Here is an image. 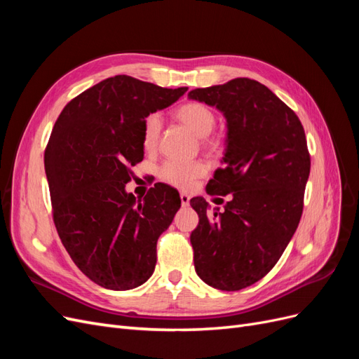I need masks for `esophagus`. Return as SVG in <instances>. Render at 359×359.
<instances>
[{"label": "esophagus", "mask_w": 359, "mask_h": 359, "mask_svg": "<svg viewBox=\"0 0 359 359\" xmlns=\"http://www.w3.org/2000/svg\"><path fill=\"white\" fill-rule=\"evenodd\" d=\"M180 199H181V205L182 206H189L190 205V196L187 193H181L180 194Z\"/></svg>", "instance_id": "obj_1"}]
</instances>
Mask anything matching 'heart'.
<instances>
[{"mask_svg":"<svg viewBox=\"0 0 359 359\" xmlns=\"http://www.w3.org/2000/svg\"><path fill=\"white\" fill-rule=\"evenodd\" d=\"M175 118L181 124L186 126L196 137H206L215 127V115L208 106L198 102H191L180 106L175 111ZM161 132V119L157 114L149 115L144 123V136L142 142L145 149H156ZM205 147L214 148L215 144L210 140H203ZM206 173V166L202 161L193 163H180V161H166L160 168L158 175L161 181H165L173 187L189 190L194 186L201 177Z\"/></svg>","mask_w":359,"mask_h":359,"instance_id":"obj_1","label":"heart"}]
</instances>
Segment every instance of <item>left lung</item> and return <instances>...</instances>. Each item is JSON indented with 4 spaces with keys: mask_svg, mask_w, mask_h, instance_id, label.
I'll use <instances>...</instances> for the list:
<instances>
[{
    "mask_svg": "<svg viewBox=\"0 0 359 359\" xmlns=\"http://www.w3.org/2000/svg\"><path fill=\"white\" fill-rule=\"evenodd\" d=\"M189 99L215 106L226 118L224 168L206 191L231 194L212 219L203 198L190 201L199 215L190 235L194 268L206 285L240 290L273 269L297 231L310 175L306 133L297 114L253 79L196 88Z\"/></svg>",
    "mask_w": 359,
    "mask_h": 359,
    "instance_id": "8db88e82",
    "label": "left lung"
}]
</instances>
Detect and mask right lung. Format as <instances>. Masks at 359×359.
<instances>
[{
    "label": "right lung",
    "mask_w": 359,
    "mask_h": 359,
    "mask_svg": "<svg viewBox=\"0 0 359 359\" xmlns=\"http://www.w3.org/2000/svg\"><path fill=\"white\" fill-rule=\"evenodd\" d=\"M118 74L69 102L45 151L53 223L82 273L111 290L135 289L153 276L157 240L181 206L157 182L136 199L130 168L144 158V123L186 93Z\"/></svg>",
    "instance_id": "1"
}]
</instances>
